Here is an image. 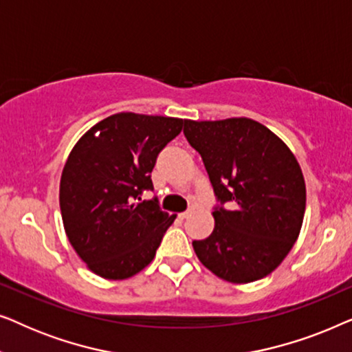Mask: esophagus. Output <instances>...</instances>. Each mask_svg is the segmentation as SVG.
<instances>
[{
	"label": "esophagus",
	"instance_id": "esophagus-1",
	"mask_svg": "<svg viewBox=\"0 0 352 352\" xmlns=\"http://www.w3.org/2000/svg\"><path fill=\"white\" fill-rule=\"evenodd\" d=\"M192 211H194V210H192V208L186 210V211H182V213H179V218H181V219H186L187 216H190V214H192Z\"/></svg>",
	"mask_w": 352,
	"mask_h": 352
}]
</instances>
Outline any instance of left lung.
Instances as JSON below:
<instances>
[{
    "instance_id": "left-lung-1",
    "label": "left lung",
    "mask_w": 352,
    "mask_h": 352,
    "mask_svg": "<svg viewBox=\"0 0 352 352\" xmlns=\"http://www.w3.org/2000/svg\"><path fill=\"white\" fill-rule=\"evenodd\" d=\"M184 136L200 153L218 201L213 232L192 242L200 263L232 283L266 277L295 245L305 216L306 186L295 155L250 118L184 120Z\"/></svg>"
}]
</instances>
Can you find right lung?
Returning a JSON list of instances; mask_svg holds the SVG:
<instances>
[{"label": "right lung", "mask_w": 352, "mask_h": 352, "mask_svg": "<svg viewBox=\"0 0 352 352\" xmlns=\"http://www.w3.org/2000/svg\"><path fill=\"white\" fill-rule=\"evenodd\" d=\"M181 118L133 112L94 124L70 152L60 177V213L72 247L109 280L142 271L176 219L162 211L151 173L182 129Z\"/></svg>", "instance_id": "add662e5"}]
</instances>
